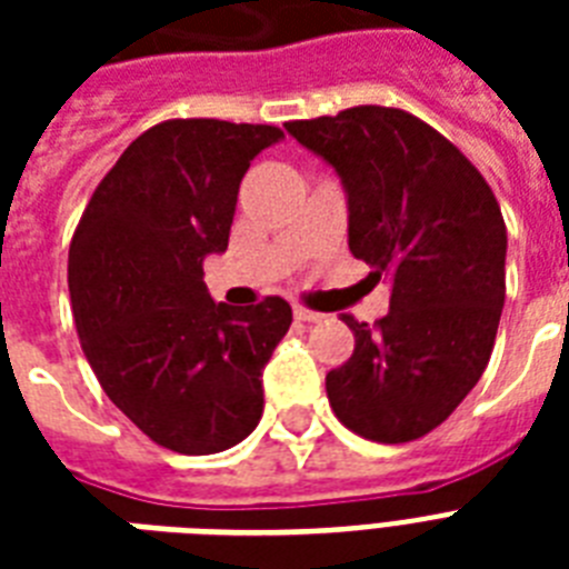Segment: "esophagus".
I'll return each mask as SVG.
<instances>
[{"mask_svg":"<svg viewBox=\"0 0 569 569\" xmlns=\"http://www.w3.org/2000/svg\"><path fill=\"white\" fill-rule=\"evenodd\" d=\"M295 319L303 321V325H312V321H321L325 316H321V312H316V310H307V307H295Z\"/></svg>","mask_w":569,"mask_h":569,"instance_id":"esophagus-1","label":"esophagus"}]
</instances>
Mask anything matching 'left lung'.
<instances>
[{"instance_id":"obj_1","label":"left lung","mask_w":569,"mask_h":569,"mask_svg":"<svg viewBox=\"0 0 569 569\" xmlns=\"http://www.w3.org/2000/svg\"><path fill=\"white\" fill-rule=\"evenodd\" d=\"M286 132L337 171L351 253L392 277L375 328L342 316L355 355L328 372L330 407L366 440H419L467 398L493 351L508 253L499 203L458 147L401 109L357 106Z\"/></svg>"}]
</instances>
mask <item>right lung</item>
<instances>
[{
    "instance_id": "right-lung-1",
    "label": "right lung",
    "mask_w": 569,
    "mask_h": 569,
    "mask_svg": "<svg viewBox=\"0 0 569 569\" xmlns=\"http://www.w3.org/2000/svg\"><path fill=\"white\" fill-rule=\"evenodd\" d=\"M283 132L168 120L123 150L76 227L67 283L106 396L153 442L214 455L262 416V369L292 325L283 298L214 303L203 259L230 241L241 177Z\"/></svg>"
}]
</instances>
